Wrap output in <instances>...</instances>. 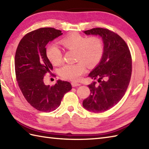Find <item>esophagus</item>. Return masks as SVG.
<instances>
[{
	"label": "esophagus",
	"instance_id": "34e87169",
	"mask_svg": "<svg viewBox=\"0 0 149 149\" xmlns=\"http://www.w3.org/2000/svg\"><path fill=\"white\" fill-rule=\"evenodd\" d=\"M80 84H79V83H72V86H73V87H76V86H80Z\"/></svg>",
	"mask_w": 149,
	"mask_h": 149
}]
</instances>
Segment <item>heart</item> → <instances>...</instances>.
Wrapping results in <instances>:
<instances>
[{"label": "heart", "mask_w": 149, "mask_h": 149, "mask_svg": "<svg viewBox=\"0 0 149 149\" xmlns=\"http://www.w3.org/2000/svg\"><path fill=\"white\" fill-rule=\"evenodd\" d=\"M65 49L76 51L75 64H66L60 68L59 74L64 79L77 81L88 68H94L100 63L104 54L102 39L97 36L87 37L74 33L63 38L60 41ZM46 56L50 63L55 66L63 61V52L59 47L50 44L46 49Z\"/></svg>", "instance_id": "1"}]
</instances>
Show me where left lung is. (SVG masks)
<instances>
[{"instance_id":"left-lung-1","label":"left lung","mask_w":149,"mask_h":149,"mask_svg":"<svg viewBox=\"0 0 149 149\" xmlns=\"http://www.w3.org/2000/svg\"><path fill=\"white\" fill-rule=\"evenodd\" d=\"M87 35H99L104 42V54L88 76L97 82L88 85L90 96L83 102L85 109L102 113L115 106L127 89L132 74V58L127 43L118 34L107 29L93 28Z\"/></svg>"}]
</instances>
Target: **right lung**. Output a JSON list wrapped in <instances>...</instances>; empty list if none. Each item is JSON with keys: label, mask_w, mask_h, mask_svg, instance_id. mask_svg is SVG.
<instances>
[{"label": "right lung", "mask_w": 149, "mask_h": 149, "mask_svg": "<svg viewBox=\"0 0 149 149\" xmlns=\"http://www.w3.org/2000/svg\"><path fill=\"white\" fill-rule=\"evenodd\" d=\"M61 31L43 27L26 34L19 43L15 57L16 79L25 99L36 109L50 112L60 106L64 95L72 90L68 81L58 80L45 85L43 78L53 67L46 56L47 44L61 36Z\"/></svg>", "instance_id": "1"}]
</instances>
